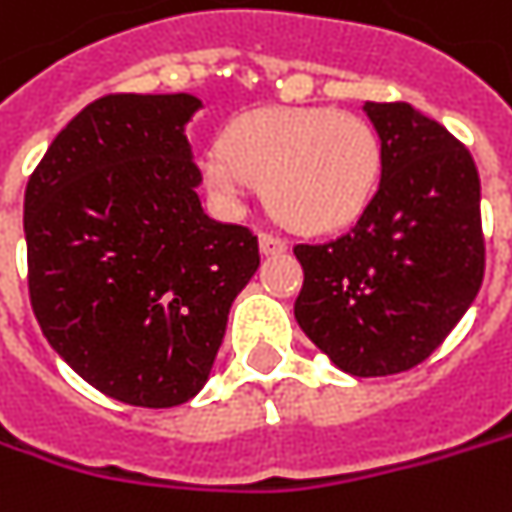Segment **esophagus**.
<instances>
[{"instance_id": "1", "label": "esophagus", "mask_w": 512, "mask_h": 512, "mask_svg": "<svg viewBox=\"0 0 512 512\" xmlns=\"http://www.w3.org/2000/svg\"><path fill=\"white\" fill-rule=\"evenodd\" d=\"M259 247H262L265 256H276V253H285L288 250V239H282L276 233H262L259 236Z\"/></svg>"}]
</instances>
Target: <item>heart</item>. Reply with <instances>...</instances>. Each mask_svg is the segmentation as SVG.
<instances>
[{
  "instance_id": "b5f03b06",
  "label": "heart",
  "mask_w": 512,
  "mask_h": 512,
  "mask_svg": "<svg viewBox=\"0 0 512 512\" xmlns=\"http://www.w3.org/2000/svg\"><path fill=\"white\" fill-rule=\"evenodd\" d=\"M210 192L242 204L250 184L265 187L282 224L322 233L360 216L380 184L383 152L366 117L334 109H268L233 120L221 149L201 158Z\"/></svg>"
}]
</instances>
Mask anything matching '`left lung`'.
<instances>
[{"label": "left lung", "mask_w": 512, "mask_h": 512, "mask_svg": "<svg viewBox=\"0 0 512 512\" xmlns=\"http://www.w3.org/2000/svg\"><path fill=\"white\" fill-rule=\"evenodd\" d=\"M383 172L343 236L296 244L294 317L337 369L386 377L447 340L484 279L481 181L467 146L409 103H366Z\"/></svg>", "instance_id": "8db88e82"}]
</instances>
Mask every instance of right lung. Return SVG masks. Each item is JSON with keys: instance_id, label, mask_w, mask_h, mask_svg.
<instances>
[{"instance_id": "right-lung-1", "label": "right lung", "mask_w": 512, "mask_h": 512, "mask_svg": "<svg viewBox=\"0 0 512 512\" xmlns=\"http://www.w3.org/2000/svg\"><path fill=\"white\" fill-rule=\"evenodd\" d=\"M192 94H106L25 187L28 294L45 340L97 392L167 409L207 383L259 239L204 213Z\"/></svg>"}]
</instances>
